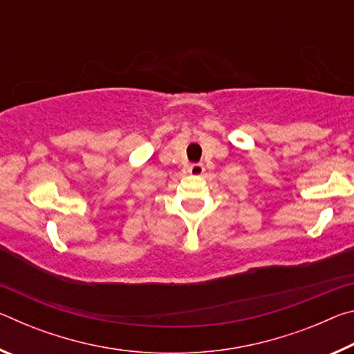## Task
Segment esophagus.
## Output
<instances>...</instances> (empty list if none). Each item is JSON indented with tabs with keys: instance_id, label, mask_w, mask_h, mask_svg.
<instances>
[{
	"instance_id": "1",
	"label": "esophagus",
	"mask_w": 354,
	"mask_h": 354,
	"mask_svg": "<svg viewBox=\"0 0 354 354\" xmlns=\"http://www.w3.org/2000/svg\"><path fill=\"white\" fill-rule=\"evenodd\" d=\"M189 171L194 173V175H203V171H205V167H203V164H194V165H190Z\"/></svg>"
}]
</instances>
